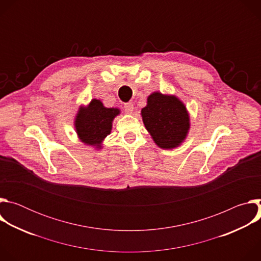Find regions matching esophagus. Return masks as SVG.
Here are the masks:
<instances>
[{"instance_id": "obj_1", "label": "esophagus", "mask_w": 261, "mask_h": 261, "mask_svg": "<svg viewBox=\"0 0 261 261\" xmlns=\"http://www.w3.org/2000/svg\"><path fill=\"white\" fill-rule=\"evenodd\" d=\"M124 109L127 114H131L133 111V104L131 102H127L124 104Z\"/></svg>"}]
</instances>
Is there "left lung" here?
I'll use <instances>...</instances> for the list:
<instances>
[{
    "label": "left lung",
    "instance_id": "1",
    "mask_svg": "<svg viewBox=\"0 0 261 261\" xmlns=\"http://www.w3.org/2000/svg\"><path fill=\"white\" fill-rule=\"evenodd\" d=\"M141 116L146 130L162 148L177 146L189 130V116L185 105L174 96L154 93L147 98Z\"/></svg>",
    "mask_w": 261,
    "mask_h": 261
}]
</instances>
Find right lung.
Here are the masks:
<instances>
[{"instance_id":"1","label":"right lung","mask_w":261,"mask_h":261,"mask_svg":"<svg viewBox=\"0 0 261 261\" xmlns=\"http://www.w3.org/2000/svg\"><path fill=\"white\" fill-rule=\"evenodd\" d=\"M120 114L117 108H106L99 100H92L87 108H82L75 120L80 138L87 144L100 146L110 133L111 122Z\"/></svg>"}]
</instances>
